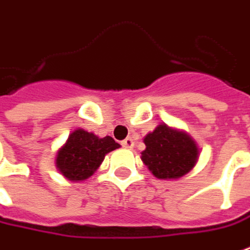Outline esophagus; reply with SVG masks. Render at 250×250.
<instances>
[{"instance_id": "esophagus-1", "label": "esophagus", "mask_w": 250, "mask_h": 250, "mask_svg": "<svg viewBox=\"0 0 250 250\" xmlns=\"http://www.w3.org/2000/svg\"><path fill=\"white\" fill-rule=\"evenodd\" d=\"M121 145L122 147H125V148H133V145H135V143H133V140H132L130 137H128V139H125V140L122 142Z\"/></svg>"}]
</instances>
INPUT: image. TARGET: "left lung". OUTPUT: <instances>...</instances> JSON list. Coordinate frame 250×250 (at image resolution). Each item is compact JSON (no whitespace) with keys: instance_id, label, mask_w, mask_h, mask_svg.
<instances>
[{"instance_id":"obj_1","label":"left lung","mask_w":250,"mask_h":250,"mask_svg":"<svg viewBox=\"0 0 250 250\" xmlns=\"http://www.w3.org/2000/svg\"><path fill=\"white\" fill-rule=\"evenodd\" d=\"M146 148L142 161L148 170L161 180H177L198 162L197 142L182 129L160 124L143 139Z\"/></svg>"}]
</instances>
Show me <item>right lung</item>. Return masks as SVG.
Masks as SVG:
<instances>
[{"label":"right lung","mask_w":250,"mask_h":250,"mask_svg":"<svg viewBox=\"0 0 250 250\" xmlns=\"http://www.w3.org/2000/svg\"><path fill=\"white\" fill-rule=\"evenodd\" d=\"M111 136L99 137L83 129L73 130L66 143L58 150L56 168L70 182H83L93 175L105 154L120 148Z\"/></svg>","instance_id":"obj_1"}]
</instances>
